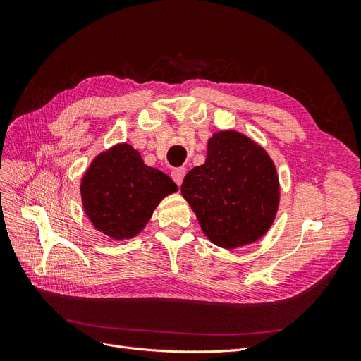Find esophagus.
I'll return each mask as SVG.
<instances>
[{"mask_svg": "<svg viewBox=\"0 0 361 361\" xmlns=\"http://www.w3.org/2000/svg\"><path fill=\"white\" fill-rule=\"evenodd\" d=\"M185 174H187V169H183V167L173 169L171 170V179L176 182L178 185H182V180L185 178Z\"/></svg>", "mask_w": 361, "mask_h": 361, "instance_id": "1", "label": "esophagus"}]
</instances>
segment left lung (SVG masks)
Here are the masks:
<instances>
[{
    "label": "left lung",
    "instance_id": "left-lung-1",
    "mask_svg": "<svg viewBox=\"0 0 361 361\" xmlns=\"http://www.w3.org/2000/svg\"><path fill=\"white\" fill-rule=\"evenodd\" d=\"M180 191L203 233L227 250L264 236L280 200L274 162L236 130H221L209 138L204 164L185 176Z\"/></svg>",
    "mask_w": 361,
    "mask_h": 361
}]
</instances>
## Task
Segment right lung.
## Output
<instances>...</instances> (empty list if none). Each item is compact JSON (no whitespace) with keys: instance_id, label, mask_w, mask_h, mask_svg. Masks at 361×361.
Segmentation results:
<instances>
[{"instance_id":"right-lung-1","label":"right lung","mask_w":361,"mask_h":361,"mask_svg":"<svg viewBox=\"0 0 361 361\" xmlns=\"http://www.w3.org/2000/svg\"><path fill=\"white\" fill-rule=\"evenodd\" d=\"M176 191L166 173L146 166L126 143L97 155L81 180L87 216L97 231L118 241L143 231L158 203Z\"/></svg>"}]
</instances>
